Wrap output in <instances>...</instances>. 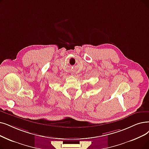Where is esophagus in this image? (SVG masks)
I'll list each match as a JSON object with an SVG mask.
<instances>
[{"label": "esophagus", "instance_id": "obj_1", "mask_svg": "<svg viewBox=\"0 0 149 149\" xmlns=\"http://www.w3.org/2000/svg\"><path fill=\"white\" fill-rule=\"evenodd\" d=\"M72 75H74V74H72Z\"/></svg>", "mask_w": 149, "mask_h": 149}]
</instances>
